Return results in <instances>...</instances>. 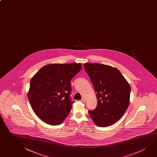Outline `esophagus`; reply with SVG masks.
<instances>
[{"instance_id":"obj_1","label":"esophagus","mask_w":157,"mask_h":157,"mask_svg":"<svg viewBox=\"0 0 157 157\" xmlns=\"http://www.w3.org/2000/svg\"><path fill=\"white\" fill-rule=\"evenodd\" d=\"M81 101H82V102H85V100L84 98H82V100H81Z\"/></svg>"}]
</instances>
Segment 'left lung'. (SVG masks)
Listing matches in <instances>:
<instances>
[{
	"label": "left lung",
	"instance_id": "1",
	"mask_svg": "<svg viewBox=\"0 0 157 157\" xmlns=\"http://www.w3.org/2000/svg\"><path fill=\"white\" fill-rule=\"evenodd\" d=\"M96 93L98 105L89 113L95 124L107 127L121 118L129 105L131 87L119 70L99 63H84Z\"/></svg>",
	"mask_w": 157,
	"mask_h": 157
}]
</instances>
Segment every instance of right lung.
Masks as SVG:
<instances>
[{
  "label": "right lung",
  "mask_w": 157,
  "mask_h": 157,
  "mask_svg": "<svg viewBox=\"0 0 157 157\" xmlns=\"http://www.w3.org/2000/svg\"><path fill=\"white\" fill-rule=\"evenodd\" d=\"M82 69L80 63L48 64L31 78L28 99L36 115L50 125H59L71 112L73 101L71 80Z\"/></svg>",
  "instance_id": "add662e5"
}]
</instances>
